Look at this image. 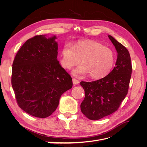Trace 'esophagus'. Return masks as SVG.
Listing matches in <instances>:
<instances>
[{
	"instance_id": "obj_1",
	"label": "esophagus",
	"mask_w": 147,
	"mask_h": 147,
	"mask_svg": "<svg viewBox=\"0 0 147 147\" xmlns=\"http://www.w3.org/2000/svg\"><path fill=\"white\" fill-rule=\"evenodd\" d=\"M72 82H73V84H77L79 83V81L75 79V78H73L72 79Z\"/></svg>"
}]
</instances>
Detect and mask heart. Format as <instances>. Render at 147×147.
<instances>
[{
	"label": "heart",
	"mask_w": 147,
	"mask_h": 147,
	"mask_svg": "<svg viewBox=\"0 0 147 147\" xmlns=\"http://www.w3.org/2000/svg\"><path fill=\"white\" fill-rule=\"evenodd\" d=\"M61 63L65 69H70L80 63L72 72L80 76L90 74L94 79L105 77L113 67L115 55L113 51L94 40H80L73 47L66 44L61 51Z\"/></svg>",
	"instance_id": "obj_1"
}]
</instances>
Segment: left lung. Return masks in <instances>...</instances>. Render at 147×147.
<instances>
[{
  "mask_svg": "<svg viewBox=\"0 0 147 147\" xmlns=\"http://www.w3.org/2000/svg\"><path fill=\"white\" fill-rule=\"evenodd\" d=\"M108 37L118 53L115 67L106 77L98 80L80 82L85 94L81 111L91 120L100 119L116 112L127 94L131 77L129 53L112 36Z\"/></svg>",
  "mask_w": 147,
  "mask_h": 147,
  "instance_id": "obj_1",
  "label": "left lung"
}]
</instances>
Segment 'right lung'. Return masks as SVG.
<instances>
[{
  "mask_svg": "<svg viewBox=\"0 0 147 147\" xmlns=\"http://www.w3.org/2000/svg\"><path fill=\"white\" fill-rule=\"evenodd\" d=\"M55 35H36L18 51L12 65L11 85L17 103L35 117L55 112L61 95L72 88V79L57 61Z\"/></svg>",
  "mask_w": 147,
  "mask_h": 147,
  "instance_id": "1",
  "label": "right lung"
}]
</instances>
